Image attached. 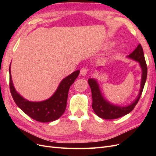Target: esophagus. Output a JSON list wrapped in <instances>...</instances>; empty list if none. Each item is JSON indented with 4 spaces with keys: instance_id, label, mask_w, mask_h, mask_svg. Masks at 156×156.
Segmentation results:
<instances>
[{
    "instance_id": "obj_1",
    "label": "esophagus",
    "mask_w": 156,
    "mask_h": 156,
    "mask_svg": "<svg viewBox=\"0 0 156 156\" xmlns=\"http://www.w3.org/2000/svg\"><path fill=\"white\" fill-rule=\"evenodd\" d=\"M88 73V70L86 68H83L81 69V71H80V73L82 75V76H85V75Z\"/></svg>"
}]
</instances>
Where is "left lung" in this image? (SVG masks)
Wrapping results in <instances>:
<instances>
[{"instance_id": "8db88e82", "label": "left lung", "mask_w": 156, "mask_h": 156, "mask_svg": "<svg viewBox=\"0 0 156 156\" xmlns=\"http://www.w3.org/2000/svg\"><path fill=\"white\" fill-rule=\"evenodd\" d=\"M127 58L139 62L142 70L140 87L139 94L135 100L130 104L126 106H120L111 103L103 96L97 80L93 78H90L88 80V83L92 91V108L96 115L101 119L112 120L127 115L133 109L136 103H138L141 94L143 92L146 77H147V66L146 64L144 52L141 45L139 44L136 47V48L130 55L127 56Z\"/></svg>"}]
</instances>
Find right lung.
<instances>
[{
	"label": "right lung",
	"mask_w": 156,
	"mask_h": 156,
	"mask_svg": "<svg viewBox=\"0 0 156 156\" xmlns=\"http://www.w3.org/2000/svg\"><path fill=\"white\" fill-rule=\"evenodd\" d=\"M10 66L9 68L10 88L16 105L28 116L36 121L50 122L58 119L66 110L69 89L78 77L80 70H76L63 79L55 93L48 100L31 101L26 100L16 91L12 81Z\"/></svg>",
	"instance_id": "add662e5"
}]
</instances>
